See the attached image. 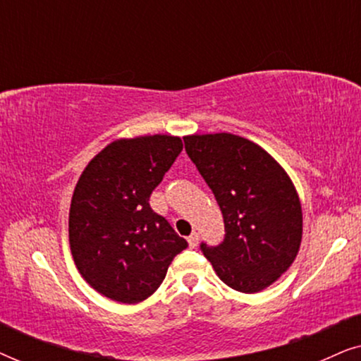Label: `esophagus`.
<instances>
[{
  "mask_svg": "<svg viewBox=\"0 0 361 361\" xmlns=\"http://www.w3.org/2000/svg\"><path fill=\"white\" fill-rule=\"evenodd\" d=\"M187 241H189L190 248H195V246L199 245V233H195V231H194V233H192L189 238H187Z\"/></svg>",
  "mask_w": 361,
  "mask_h": 361,
  "instance_id": "34e87169",
  "label": "esophagus"
}]
</instances>
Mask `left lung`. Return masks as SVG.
I'll return each mask as SVG.
<instances>
[{
	"label": "left lung",
	"mask_w": 361,
	"mask_h": 361,
	"mask_svg": "<svg viewBox=\"0 0 361 361\" xmlns=\"http://www.w3.org/2000/svg\"><path fill=\"white\" fill-rule=\"evenodd\" d=\"M185 152L214 192L224 241L200 250L231 289L259 293L286 273L302 238V210L289 176L253 141L230 133L184 137Z\"/></svg>",
	"instance_id": "obj_1"
}]
</instances>
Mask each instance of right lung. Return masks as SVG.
Here are the masks:
<instances>
[{
	"label": "right lung",
	"mask_w": 361,
	"mask_h": 361,
	"mask_svg": "<svg viewBox=\"0 0 361 361\" xmlns=\"http://www.w3.org/2000/svg\"><path fill=\"white\" fill-rule=\"evenodd\" d=\"M180 151L176 136L118 140L82 172L68 214V240L82 278L105 298L123 304L149 298L174 256L187 248L149 205Z\"/></svg>",
	"instance_id": "add662e5"
}]
</instances>
